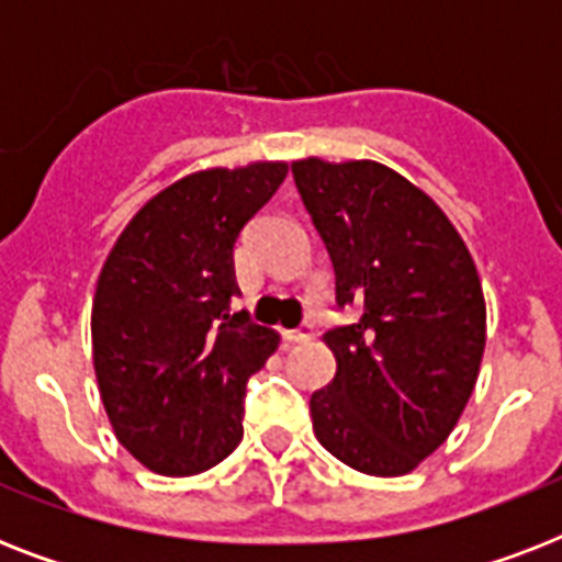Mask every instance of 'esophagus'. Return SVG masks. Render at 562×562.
Here are the masks:
<instances>
[{"label":"esophagus","mask_w":562,"mask_h":562,"mask_svg":"<svg viewBox=\"0 0 562 562\" xmlns=\"http://www.w3.org/2000/svg\"><path fill=\"white\" fill-rule=\"evenodd\" d=\"M285 341H294V344H303V341H312L315 338V329H312V324H303L300 329H285Z\"/></svg>","instance_id":"1"}]
</instances>
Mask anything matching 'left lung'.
Masks as SVG:
<instances>
[{
	"instance_id": "1",
	"label": "left lung",
	"mask_w": 562,
	"mask_h": 562,
	"mask_svg": "<svg viewBox=\"0 0 562 562\" xmlns=\"http://www.w3.org/2000/svg\"><path fill=\"white\" fill-rule=\"evenodd\" d=\"M335 268L324 335L335 379L312 393L326 452L379 479L408 475L458 426L487 344V303L461 233L419 187L375 160L291 162Z\"/></svg>"
}]
</instances>
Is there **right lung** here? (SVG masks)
Wrapping results in <instances>:
<instances>
[{"label": "right lung", "instance_id": "add662e5", "mask_svg": "<svg viewBox=\"0 0 562 562\" xmlns=\"http://www.w3.org/2000/svg\"><path fill=\"white\" fill-rule=\"evenodd\" d=\"M289 175L285 160L203 169L139 206L101 265L92 368L119 443L157 475H194L241 443L247 379L280 347L229 315L233 245Z\"/></svg>", "mask_w": 562, "mask_h": 562}]
</instances>
